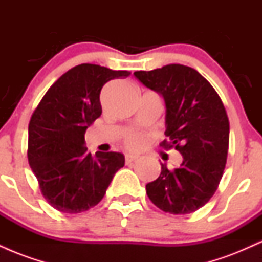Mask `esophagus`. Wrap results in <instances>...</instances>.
Listing matches in <instances>:
<instances>
[{
  "mask_svg": "<svg viewBox=\"0 0 262 262\" xmlns=\"http://www.w3.org/2000/svg\"><path fill=\"white\" fill-rule=\"evenodd\" d=\"M138 159H139V156H138V155L125 154V162H127V164H129V162H132V161L138 160Z\"/></svg>",
  "mask_w": 262,
  "mask_h": 262,
  "instance_id": "1",
  "label": "esophagus"
}]
</instances>
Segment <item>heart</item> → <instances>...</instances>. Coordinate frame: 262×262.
Listing matches in <instances>:
<instances>
[{"label": "heart", "instance_id": "heart-1", "mask_svg": "<svg viewBox=\"0 0 262 262\" xmlns=\"http://www.w3.org/2000/svg\"><path fill=\"white\" fill-rule=\"evenodd\" d=\"M146 143V137L141 133H130L125 139L129 149H138Z\"/></svg>", "mask_w": 262, "mask_h": 262}]
</instances>
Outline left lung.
<instances>
[{"label":"left lung","mask_w":262,"mask_h":262,"mask_svg":"<svg viewBox=\"0 0 262 262\" xmlns=\"http://www.w3.org/2000/svg\"><path fill=\"white\" fill-rule=\"evenodd\" d=\"M135 77L164 97L169 139L164 149L182 155L181 166L161 173L146 185V194L158 208L171 214L200 209L217 191L227 164L229 119L213 86L194 69L170 64L151 71H135Z\"/></svg>","instance_id":"obj_1"}]
</instances>
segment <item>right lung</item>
<instances>
[{
  "mask_svg": "<svg viewBox=\"0 0 262 262\" xmlns=\"http://www.w3.org/2000/svg\"><path fill=\"white\" fill-rule=\"evenodd\" d=\"M129 75L95 64L77 65L50 86L33 112L28 161L41 194L59 212L74 214L95 207L124 166L121 152L87 151L85 133L102 113L104 83Z\"/></svg>",
  "mask_w": 262,
  "mask_h": 262,
  "instance_id": "add662e5",
  "label": "right lung"
}]
</instances>
